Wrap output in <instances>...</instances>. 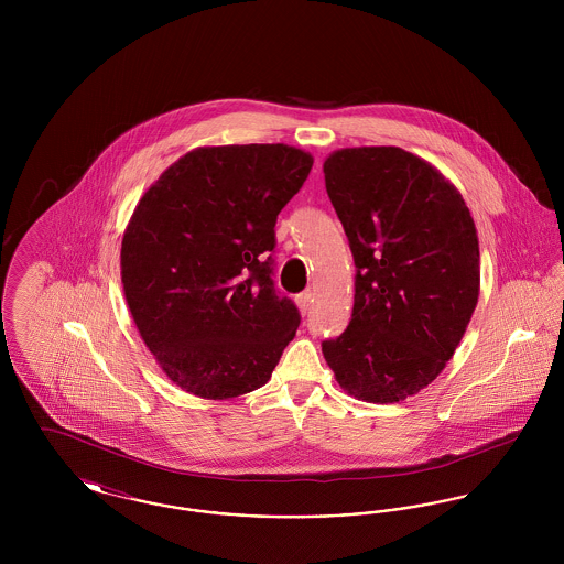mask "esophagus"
I'll use <instances>...</instances> for the list:
<instances>
[{"instance_id":"1","label":"esophagus","mask_w":564,"mask_h":564,"mask_svg":"<svg viewBox=\"0 0 564 564\" xmlns=\"http://www.w3.org/2000/svg\"><path fill=\"white\" fill-rule=\"evenodd\" d=\"M295 302H297V308L306 315L311 311V304H313V294L311 292H302V294L295 297Z\"/></svg>"}]
</instances>
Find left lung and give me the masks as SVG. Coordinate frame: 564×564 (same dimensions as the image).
Returning <instances> with one entry per match:
<instances>
[{
    "label": "left lung",
    "instance_id": "obj_1",
    "mask_svg": "<svg viewBox=\"0 0 564 564\" xmlns=\"http://www.w3.org/2000/svg\"><path fill=\"white\" fill-rule=\"evenodd\" d=\"M323 173L357 267L349 327L323 357L352 398L402 402L446 368L476 311L474 217L451 180L395 145L336 150Z\"/></svg>",
    "mask_w": 564,
    "mask_h": 564
}]
</instances>
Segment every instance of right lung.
Listing matches in <instances>:
<instances>
[{
    "label": "right lung",
    "mask_w": 564,
    "mask_h": 564,
    "mask_svg": "<svg viewBox=\"0 0 564 564\" xmlns=\"http://www.w3.org/2000/svg\"><path fill=\"white\" fill-rule=\"evenodd\" d=\"M313 156L285 143L205 145L139 198L120 249L129 311L180 389L232 400L267 384L294 340V302L274 294L276 215Z\"/></svg>",
    "instance_id": "right-lung-1"
}]
</instances>
